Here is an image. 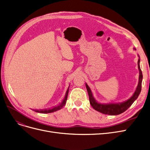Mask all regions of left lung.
Wrapping results in <instances>:
<instances>
[{
	"label": "left lung",
	"instance_id": "1",
	"mask_svg": "<svg viewBox=\"0 0 150 150\" xmlns=\"http://www.w3.org/2000/svg\"><path fill=\"white\" fill-rule=\"evenodd\" d=\"M134 49L136 50L135 48H134ZM139 57V60H138V68L139 71V82H138V85L136 88L135 91L134 92V94L132 97L127 100L126 101H122V102H119V103H101L98 102V101L95 100L94 98L93 93L91 88L88 87V86L86 83V86L87 91L88 92V97H89V101L90 103L91 106L93 107V108L100 112L105 115H118L126 111L132 105V103L137 100V98L139 97V95L140 93L141 89H142V82L143 79V75L142 72L140 69V56L138 55Z\"/></svg>",
	"mask_w": 150,
	"mask_h": 150
}]
</instances>
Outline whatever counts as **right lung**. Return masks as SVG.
<instances>
[{"mask_svg": "<svg viewBox=\"0 0 150 150\" xmlns=\"http://www.w3.org/2000/svg\"><path fill=\"white\" fill-rule=\"evenodd\" d=\"M69 86L67 89V92H66L65 93V96L64 98H63V100H62V102L60 103H59L58 105H56L55 106H53L51 108H49V109H44V110H34V111L38 112H40V113H50V112H53L57 111L59 110L62 109V108L64 106V105L66 104V102H67V98H68V92H69Z\"/></svg>", "mask_w": 150, "mask_h": 150, "instance_id": "add662e5", "label": "right lung"}]
</instances>
